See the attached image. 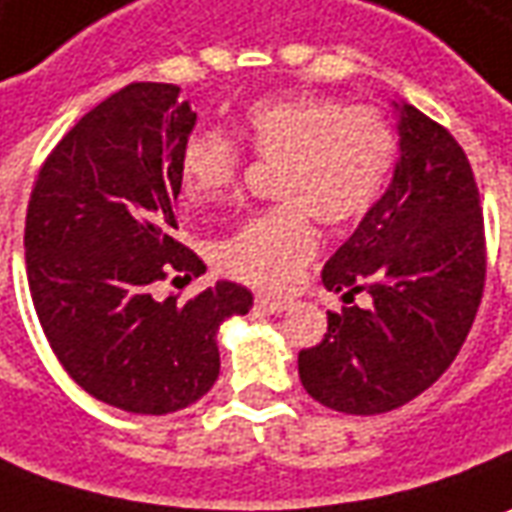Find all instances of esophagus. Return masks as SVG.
<instances>
[{"label": "esophagus", "mask_w": 512, "mask_h": 512, "mask_svg": "<svg viewBox=\"0 0 512 512\" xmlns=\"http://www.w3.org/2000/svg\"><path fill=\"white\" fill-rule=\"evenodd\" d=\"M257 310H263V313H271V316H280L282 310H285V302H280V299H268V296H257L255 299Z\"/></svg>", "instance_id": "34e87169"}]
</instances>
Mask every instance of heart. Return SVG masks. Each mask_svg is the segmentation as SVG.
Masks as SVG:
<instances>
[{"label": "heart", "instance_id": "heart-1", "mask_svg": "<svg viewBox=\"0 0 512 512\" xmlns=\"http://www.w3.org/2000/svg\"><path fill=\"white\" fill-rule=\"evenodd\" d=\"M241 141L274 169L268 207L221 238L213 257L232 280L282 291L316 252L313 216L327 227L355 224L380 202L399 160L391 119L335 96H260L241 113ZM244 146L221 130H196L182 144L180 177L196 205L230 196L244 174Z\"/></svg>", "mask_w": 512, "mask_h": 512}]
</instances>
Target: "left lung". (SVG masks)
I'll use <instances>...</instances> for the list:
<instances>
[{
    "instance_id": "obj_1",
    "label": "left lung",
    "mask_w": 512,
    "mask_h": 512,
    "mask_svg": "<svg viewBox=\"0 0 512 512\" xmlns=\"http://www.w3.org/2000/svg\"><path fill=\"white\" fill-rule=\"evenodd\" d=\"M396 107L402 157L391 188L321 271L346 307L330 310L321 343L299 352L305 391L352 416L427 391L460 352L485 288V224L466 152L421 110ZM360 290L368 308L351 305Z\"/></svg>"
}]
</instances>
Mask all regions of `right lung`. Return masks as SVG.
Listing matches in <instances>:
<instances>
[{"instance_id":"add662e5","label":"right lung","mask_w":512,"mask_h":512,"mask_svg":"<svg viewBox=\"0 0 512 512\" xmlns=\"http://www.w3.org/2000/svg\"><path fill=\"white\" fill-rule=\"evenodd\" d=\"M194 124L177 85L132 82L60 138L27 205V282L46 341L82 391L141 416L202 399L219 380V324L252 307L235 282L185 302L152 296L155 282L205 271L174 238Z\"/></svg>"}]
</instances>
